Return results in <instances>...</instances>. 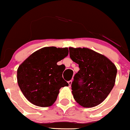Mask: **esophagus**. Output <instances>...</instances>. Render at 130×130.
Returning a JSON list of instances; mask_svg holds the SVG:
<instances>
[{
  "label": "esophagus",
  "mask_w": 130,
  "mask_h": 130,
  "mask_svg": "<svg viewBox=\"0 0 130 130\" xmlns=\"http://www.w3.org/2000/svg\"><path fill=\"white\" fill-rule=\"evenodd\" d=\"M68 84H69V87H71V85L72 84V80H70L68 82Z\"/></svg>",
  "instance_id": "34e87169"
}]
</instances>
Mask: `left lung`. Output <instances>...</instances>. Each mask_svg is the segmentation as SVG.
I'll use <instances>...</instances> for the list:
<instances>
[{
  "instance_id": "left-lung-1",
  "label": "left lung",
  "mask_w": 130,
  "mask_h": 130,
  "mask_svg": "<svg viewBox=\"0 0 130 130\" xmlns=\"http://www.w3.org/2000/svg\"><path fill=\"white\" fill-rule=\"evenodd\" d=\"M69 50L70 58L79 68L71 84L74 100L83 107L98 106L114 87L116 67L106 56L88 48Z\"/></svg>"
}]
</instances>
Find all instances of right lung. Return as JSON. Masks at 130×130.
Wrapping results in <instances>:
<instances>
[{"mask_svg": "<svg viewBox=\"0 0 130 130\" xmlns=\"http://www.w3.org/2000/svg\"><path fill=\"white\" fill-rule=\"evenodd\" d=\"M68 48L44 47L29 56L17 71L18 83L28 101L39 107L51 106L61 87L69 84L57 65L68 55Z\"/></svg>", "mask_w": 130, "mask_h": 130, "instance_id": "right-lung-1", "label": "right lung"}]
</instances>
